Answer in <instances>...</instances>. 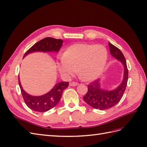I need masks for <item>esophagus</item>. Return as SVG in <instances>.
Listing matches in <instances>:
<instances>
[{"instance_id":"esophagus-1","label":"esophagus","mask_w":147,"mask_h":147,"mask_svg":"<svg viewBox=\"0 0 147 147\" xmlns=\"http://www.w3.org/2000/svg\"><path fill=\"white\" fill-rule=\"evenodd\" d=\"M69 86H76L78 85V83L76 82H69Z\"/></svg>"}]
</instances>
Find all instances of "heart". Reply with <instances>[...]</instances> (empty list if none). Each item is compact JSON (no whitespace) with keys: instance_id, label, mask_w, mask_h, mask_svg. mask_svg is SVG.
Wrapping results in <instances>:
<instances>
[{"instance_id":"obj_1","label":"heart","mask_w":147,"mask_h":147,"mask_svg":"<svg viewBox=\"0 0 147 147\" xmlns=\"http://www.w3.org/2000/svg\"><path fill=\"white\" fill-rule=\"evenodd\" d=\"M107 51L101 45L78 43L71 45L63 54L57 68L63 76L69 77L78 72L85 81L95 80L104 70Z\"/></svg>"}]
</instances>
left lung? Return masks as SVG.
Segmentation results:
<instances>
[{"label": "left lung", "instance_id": "obj_1", "mask_svg": "<svg viewBox=\"0 0 147 147\" xmlns=\"http://www.w3.org/2000/svg\"><path fill=\"white\" fill-rule=\"evenodd\" d=\"M109 47L112 57L122 64L123 76L121 83L113 89L101 88L100 79L88 86V91L83 99L89 106L99 110L108 109L119 103L125 92L129 76L126 60L121 51L110 42H109Z\"/></svg>", "mask_w": 147, "mask_h": 147}]
</instances>
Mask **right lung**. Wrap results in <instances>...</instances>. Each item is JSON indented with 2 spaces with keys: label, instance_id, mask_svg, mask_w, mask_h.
Here are the masks:
<instances>
[{
  "label": "right lung",
  "instance_id": "obj_1",
  "mask_svg": "<svg viewBox=\"0 0 147 147\" xmlns=\"http://www.w3.org/2000/svg\"><path fill=\"white\" fill-rule=\"evenodd\" d=\"M63 41L61 39L47 37L39 41L25 53L24 58L28 55L35 52H55L58 53L62 47ZM21 92L25 104L32 109L36 112H44L55 107L59 102L64 90L68 87L69 82H61L56 84L48 92L43 95L34 96L26 92L21 85L20 78L18 77Z\"/></svg>",
  "mask_w": 147,
  "mask_h": 147
}]
</instances>
